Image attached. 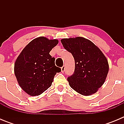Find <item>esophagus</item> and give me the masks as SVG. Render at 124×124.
<instances>
[{"mask_svg": "<svg viewBox=\"0 0 124 124\" xmlns=\"http://www.w3.org/2000/svg\"><path fill=\"white\" fill-rule=\"evenodd\" d=\"M61 72H62V73H64V70H65V66L63 65V66L61 68Z\"/></svg>", "mask_w": 124, "mask_h": 124, "instance_id": "obj_1", "label": "esophagus"}]
</instances>
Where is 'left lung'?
I'll return each mask as SVG.
<instances>
[{
	"label": "left lung",
	"instance_id": "8db88e82",
	"mask_svg": "<svg viewBox=\"0 0 124 124\" xmlns=\"http://www.w3.org/2000/svg\"><path fill=\"white\" fill-rule=\"evenodd\" d=\"M61 42L75 61L74 73L68 78L70 86L84 96L96 93L104 83L109 71L104 54L92 41L83 37L64 38Z\"/></svg>",
	"mask_w": 124,
	"mask_h": 124
}]
</instances>
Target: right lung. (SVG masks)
Listing matches in <instances>:
<instances>
[{
  "label": "right lung",
  "mask_w": 124,
  "mask_h": 124,
  "mask_svg": "<svg viewBox=\"0 0 124 124\" xmlns=\"http://www.w3.org/2000/svg\"><path fill=\"white\" fill-rule=\"evenodd\" d=\"M58 40L35 38L24 48L16 60L14 72L23 90L31 96H38L51 86L54 76L61 71L50 52Z\"/></svg>",
  "instance_id": "add662e5"
}]
</instances>
